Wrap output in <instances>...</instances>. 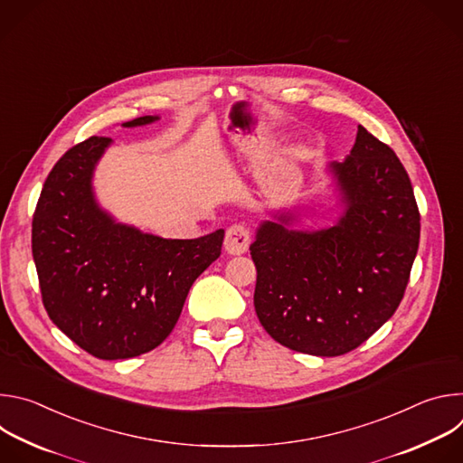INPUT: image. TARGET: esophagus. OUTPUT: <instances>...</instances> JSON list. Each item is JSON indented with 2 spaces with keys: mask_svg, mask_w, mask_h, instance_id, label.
I'll return each mask as SVG.
<instances>
[{
  "mask_svg": "<svg viewBox=\"0 0 463 463\" xmlns=\"http://www.w3.org/2000/svg\"><path fill=\"white\" fill-rule=\"evenodd\" d=\"M250 245V232L245 225H231L225 234V250L229 254H243Z\"/></svg>",
  "mask_w": 463,
  "mask_h": 463,
  "instance_id": "34e87169",
  "label": "esophagus"
}]
</instances>
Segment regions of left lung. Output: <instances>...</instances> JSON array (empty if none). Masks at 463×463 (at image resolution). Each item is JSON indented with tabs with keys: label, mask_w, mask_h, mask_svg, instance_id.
Wrapping results in <instances>:
<instances>
[{
	"label": "left lung",
	"mask_w": 463,
	"mask_h": 463,
	"mask_svg": "<svg viewBox=\"0 0 463 463\" xmlns=\"http://www.w3.org/2000/svg\"><path fill=\"white\" fill-rule=\"evenodd\" d=\"M332 172L346 203L337 225L302 232L266 222L250 245L263 329L286 348L320 357L355 350L395 313L421 227L405 166L366 128H357L350 156Z\"/></svg>",
	"instance_id": "1"
}]
</instances>
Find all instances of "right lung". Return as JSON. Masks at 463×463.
Here are the masks:
<instances>
[{
	"label": "right lung",
	"mask_w": 463,
	"mask_h": 463,
	"mask_svg": "<svg viewBox=\"0 0 463 463\" xmlns=\"http://www.w3.org/2000/svg\"><path fill=\"white\" fill-rule=\"evenodd\" d=\"M109 143L93 136L65 152L33 214L43 307L75 345L104 361L137 357L172 334L194 280L222 254L225 236L220 229L195 240H165L115 223L91 192L93 168Z\"/></svg>",
	"instance_id": "1"
}]
</instances>
